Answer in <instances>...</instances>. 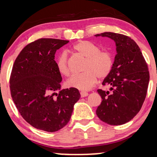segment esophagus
<instances>
[{
    "mask_svg": "<svg viewBox=\"0 0 157 157\" xmlns=\"http://www.w3.org/2000/svg\"><path fill=\"white\" fill-rule=\"evenodd\" d=\"M88 95H89V93L86 92V91H81V92H80V96H81V97H87Z\"/></svg>",
    "mask_w": 157,
    "mask_h": 157,
    "instance_id": "34e87169",
    "label": "esophagus"
}]
</instances>
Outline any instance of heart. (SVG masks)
I'll return each mask as SVG.
<instances>
[{
	"label": "heart",
	"mask_w": 157,
	"mask_h": 157,
	"mask_svg": "<svg viewBox=\"0 0 157 157\" xmlns=\"http://www.w3.org/2000/svg\"><path fill=\"white\" fill-rule=\"evenodd\" d=\"M72 50L86 59L83 66L84 71L71 75L66 82L68 87L87 91L94 86L97 77L104 78L111 72L113 64L111 52L100 51V46L87 40L77 42L72 46ZM56 66L62 75H68V57L66 52H62L57 56Z\"/></svg>",
	"instance_id": "b5f03b06"
}]
</instances>
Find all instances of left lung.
<instances>
[{
	"mask_svg": "<svg viewBox=\"0 0 157 157\" xmlns=\"http://www.w3.org/2000/svg\"><path fill=\"white\" fill-rule=\"evenodd\" d=\"M95 36L113 40L117 51L112 69L102 81V85H108L110 89L97 90L102 102L96 113L105 123L122 125L132 120L141 109L150 78L147 65L140 47L131 37L113 32Z\"/></svg>",
	"mask_w": 157,
	"mask_h": 157,
	"instance_id": "obj_1",
	"label": "left lung"
}]
</instances>
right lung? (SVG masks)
I'll return each instance as SVG.
<instances>
[{"label":"right lung","instance_id":"right-lung-1","mask_svg":"<svg viewBox=\"0 0 157 157\" xmlns=\"http://www.w3.org/2000/svg\"><path fill=\"white\" fill-rule=\"evenodd\" d=\"M68 42L38 39L25 46L14 63L10 80L12 98L23 118L39 130L55 132L63 128L80 97L77 89L60 90L62 77L55 55Z\"/></svg>","mask_w":157,"mask_h":157}]
</instances>
